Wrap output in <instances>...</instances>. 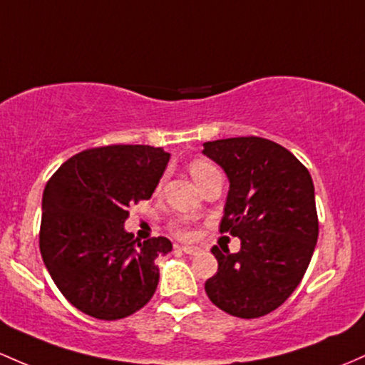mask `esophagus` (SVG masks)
<instances>
[{
  "mask_svg": "<svg viewBox=\"0 0 365 365\" xmlns=\"http://www.w3.org/2000/svg\"><path fill=\"white\" fill-rule=\"evenodd\" d=\"M180 250H182L185 255H190V256H195V255L201 253V250H199L197 246H182Z\"/></svg>",
  "mask_w": 365,
  "mask_h": 365,
  "instance_id": "esophagus-1",
  "label": "esophagus"
}]
</instances>
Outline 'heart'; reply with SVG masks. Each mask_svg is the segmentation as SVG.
Segmentation results:
<instances>
[{
    "label": "heart",
    "mask_w": 365,
    "mask_h": 365,
    "mask_svg": "<svg viewBox=\"0 0 365 365\" xmlns=\"http://www.w3.org/2000/svg\"><path fill=\"white\" fill-rule=\"evenodd\" d=\"M216 168L213 166L211 163L207 161H202V159H195V161H192L189 164V171L192 175V178L195 180V183H201L204 178H206L207 175L213 173ZM173 232L176 235H180V237H189L190 235V230L189 227H187V222L185 220H178V222L173 223Z\"/></svg>",
    "instance_id": "b5f03b06"
}]
</instances>
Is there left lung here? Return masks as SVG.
I'll use <instances>...</instances> for the list:
<instances>
[{
	"label": "left lung",
	"instance_id": "left-lung-1",
	"mask_svg": "<svg viewBox=\"0 0 365 365\" xmlns=\"http://www.w3.org/2000/svg\"><path fill=\"white\" fill-rule=\"evenodd\" d=\"M204 155L230 182L220 232L241 239V250L215 246L218 272L206 280L207 298L241 319L270 314L302 282L319 237L314 182L289 150L259 137L204 143Z\"/></svg>",
	"mask_w": 365,
	"mask_h": 365
}]
</instances>
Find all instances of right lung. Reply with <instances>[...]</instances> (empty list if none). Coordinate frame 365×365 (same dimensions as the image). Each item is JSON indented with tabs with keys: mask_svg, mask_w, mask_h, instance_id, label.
Wrapping results in <instances>:
<instances>
[{
	"mask_svg": "<svg viewBox=\"0 0 365 365\" xmlns=\"http://www.w3.org/2000/svg\"><path fill=\"white\" fill-rule=\"evenodd\" d=\"M161 147L107 145L72 155L43 192L39 250L60 293L83 314L118 320L154 296L155 258L170 239L124 230L130 204L147 201L166 170Z\"/></svg>",
	"mask_w": 365,
	"mask_h": 365,
	"instance_id": "add662e5",
	"label": "right lung"
}]
</instances>
